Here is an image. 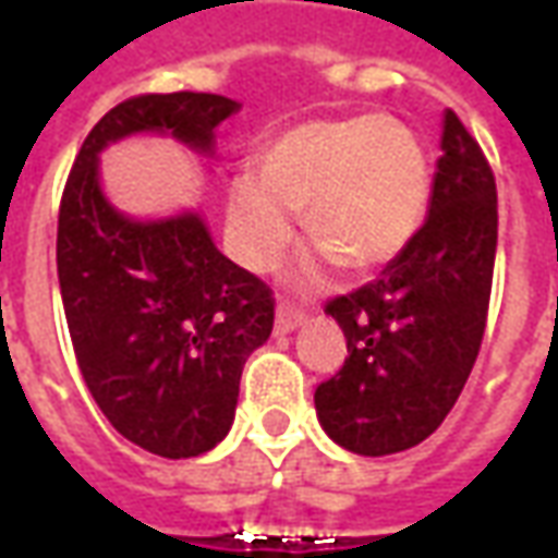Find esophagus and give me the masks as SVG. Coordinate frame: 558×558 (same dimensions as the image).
Segmentation results:
<instances>
[{"mask_svg":"<svg viewBox=\"0 0 558 558\" xmlns=\"http://www.w3.org/2000/svg\"><path fill=\"white\" fill-rule=\"evenodd\" d=\"M304 326V316L302 314H292L287 307H280L278 316H275V331L278 335H292L295 328Z\"/></svg>","mask_w":558,"mask_h":558,"instance_id":"obj_1","label":"esophagus"}]
</instances>
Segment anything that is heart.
I'll return each instance as SVG.
<instances>
[{"mask_svg":"<svg viewBox=\"0 0 558 558\" xmlns=\"http://www.w3.org/2000/svg\"><path fill=\"white\" fill-rule=\"evenodd\" d=\"M430 199V158L410 125L388 116L302 122L268 140L254 179L227 191V232L235 256L268 271L292 242L302 211L316 254L304 271L328 263L355 275L391 266L415 239Z\"/></svg>","mask_w":558,"mask_h":558,"instance_id":"obj_1","label":"heart"}]
</instances>
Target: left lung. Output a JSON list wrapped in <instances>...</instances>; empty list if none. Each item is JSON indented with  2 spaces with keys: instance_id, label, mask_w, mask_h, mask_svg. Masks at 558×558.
Segmentation results:
<instances>
[{
  "instance_id": "1",
  "label": "left lung",
  "mask_w": 558,
  "mask_h": 558,
  "mask_svg": "<svg viewBox=\"0 0 558 558\" xmlns=\"http://www.w3.org/2000/svg\"><path fill=\"white\" fill-rule=\"evenodd\" d=\"M439 148L427 220L410 247L374 283L326 307L350 359L316 388V418L352 454H398L424 442L478 359L496 263V182L451 110Z\"/></svg>"
}]
</instances>
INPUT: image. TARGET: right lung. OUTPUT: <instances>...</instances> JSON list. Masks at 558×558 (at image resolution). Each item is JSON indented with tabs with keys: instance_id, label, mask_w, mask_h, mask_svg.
<instances>
[{
	"instance_id": "obj_1",
	"label": "right lung",
	"mask_w": 558,
	"mask_h": 558,
	"mask_svg": "<svg viewBox=\"0 0 558 558\" xmlns=\"http://www.w3.org/2000/svg\"><path fill=\"white\" fill-rule=\"evenodd\" d=\"M239 104L208 92L140 95L92 128L68 175L56 266L80 374L128 442L182 460L230 433L247 355L271 335V290L220 254L196 208L134 218L101 184V155L140 134L215 158Z\"/></svg>"
}]
</instances>
